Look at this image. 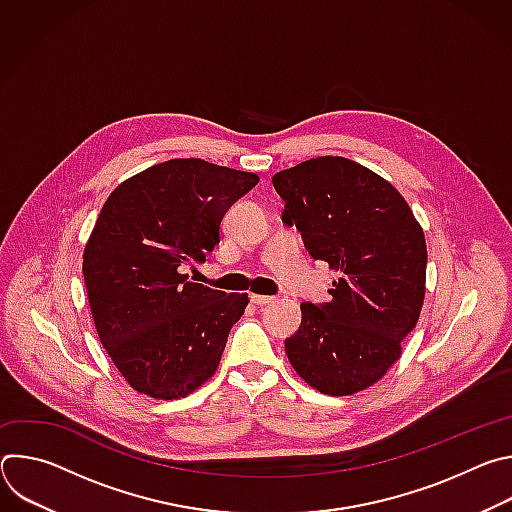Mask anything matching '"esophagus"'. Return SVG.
Instances as JSON below:
<instances>
[{
	"instance_id": "34e87169",
	"label": "esophagus",
	"mask_w": 512,
	"mask_h": 512,
	"mask_svg": "<svg viewBox=\"0 0 512 512\" xmlns=\"http://www.w3.org/2000/svg\"><path fill=\"white\" fill-rule=\"evenodd\" d=\"M249 298H251V304H255V306H267V304H271L275 300L271 296H259V294H251Z\"/></svg>"
}]
</instances>
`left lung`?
<instances>
[{
	"label": "left lung",
	"mask_w": 512,
	"mask_h": 512,
	"mask_svg": "<svg viewBox=\"0 0 512 512\" xmlns=\"http://www.w3.org/2000/svg\"><path fill=\"white\" fill-rule=\"evenodd\" d=\"M283 223L302 233L314 259L340 271L330 302L302 304V324L285 338L296 373L324 395L375 385L401 356L425 296L421 225L379 174L322 156L273 176Z\"/></svg>",
	"instance_id": "obj_1"
}]
</instances>
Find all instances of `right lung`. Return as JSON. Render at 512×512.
Masks as SVG:
<instances>
[{"label":"right lung","instance_id":"add662e5","mask_svg":"<svg viewBox=\"0 0 512 512\" xmlns=\"http://www.w3.org/2000/svg\"><path fill=\"white\" fill-rule=\"evenodd\" d=\"M257 182L198 158L168 160L103 204L83 275L99 340L131 389L170 401L214 375L249 298L192 283L184 271L206 261L225 212Z\"/></svg>","mask_w":512,"mask_h":512}]
</instances>
